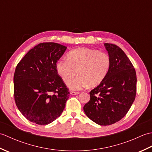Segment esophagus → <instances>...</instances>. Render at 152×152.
Returning a JSON list of instances; mask_svg holds the SVG:
<instances>
[{
  "instance_id": "34e87169",
  "label": "esophagus",
  "mask_w": 152,
  "mask_h": 152,
  "mask_svg": "<svg viewBox=\"0 0 152 152\" xmlns=\"http://www.w3.org/2000/svg\"><path fill=\"white\" fill-rule=\"evenodd\" d=\"M71 94H72V95H78L80 93V92H76V91H72L70 93Z\"/></svg>"
}]
</instances>
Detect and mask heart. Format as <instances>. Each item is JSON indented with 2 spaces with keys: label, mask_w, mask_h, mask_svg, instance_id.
I'll list each match as a JSON object with an SVG mask.
<instances>
[{
  "label": "heart",
  "mask_w": 152,
  "mask_h": 152,
  "mask_svg": "<svg viewBox=\"0 0 152 152\" xmlns=\"http://www.w3.org/2000/svg\"><path fill=\"white\" fill-rule=\"evenodd\" d=\"M66 59L57 61L56 70L66 84L70 83L76 73L78 74L69 84L72 90H81L88 86L91 88L99 86L107 76L112 64L108 53L88 48H78L70 51Z\"/></svg>",
  "instance_id": "heart-1"
}]
</instances>
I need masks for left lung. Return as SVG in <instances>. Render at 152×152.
I'll list each match as a JSON object with an SVG mask.
<instances>
[{"label": "left lung", "mask_w": 152, "mask_h": 152, "mask_svg": "<svg viewBox=\"0 0 152 152\" xmlns=\"http://www.w3.org/2000/svg\"><path fill=\"white\" fill-rule=\"evenodd\" d=\"M112 64L107 76L89 92L90 100L83 106L87 116L100 125L119 121L127 114L137 93L136 71L120 48L105 43Z\"/></svg>", "instance_id": "1"}]
</instances>
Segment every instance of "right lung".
I'll list each match as a JSON object with an SVG mask.
<instances>
[{
	"instance_id": "obj_1",
	"label": "right lung",
	"mask_w": 152,
	"mask_h": 152,
	"mask_svg": "<svg viewBox=\"0 0 152 152\" xmlns=\"http://www.w3.org/2000/svg\"><path fill=\"white\" fill-rule=\"evenodd\" d=\"M66 49L57 43H40L28 51L15 68V104L31 122L48 125L63 112L70 92L57 72L56 63Z\"/></svg>"
}]
</instances>
